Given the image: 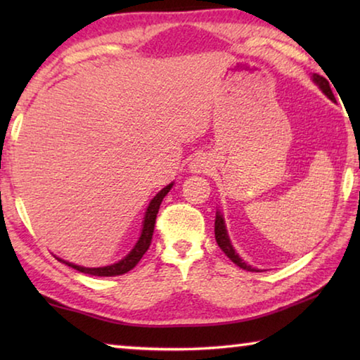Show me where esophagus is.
<instances>
[{
  "mask_svg": "<svg viewBox=\"0 0 360 360\" xmlns=\"http://www.w3.org/2000/svg\"><path fill=\"white\" fill-rule=\"evenodd\" d=\"M208 168H210V162L206 160V157H197L191 163V169L193 173H202V172H206Z\"/></svg>",
  "mask_w": 360,
  "mask_h": 360,
  "instance_id": "1",
  "label": "esophagus"
}]
</instances>
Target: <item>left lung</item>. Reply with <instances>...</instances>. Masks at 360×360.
Here are the masks:
<instances>
[{"instance_id":"obj_1","label":"left lung","mask_w":360,"mask_h":360,"mask_svg":"<svg viewBox=\"0 0 360 360\" xmlns=\"http://www.w3.org/2000/svg\"><path fill=\"white\" fill-rule=\"evenodd\" d=\"M313 81L319 85L322 92H324V94L328 96V98L335 101V96H333V94H332L330 84H328V81H327L326 77H322V76H319V75H313ZM214 233H216V241H217L219 248L222 249V251L225 252V255H227V257H229L231 262H233V264H236L240 268H243V270H248V271H259L257 268H252L251 265H248L246 262H243V260L238 257V254H235V249L231 248L230 240H229V236H227V231H225L224 219H222L221 214H219V212L216 214V221H214Z\"/></svg>"}]
</instances>
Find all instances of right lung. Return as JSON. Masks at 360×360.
Wrapping results in <instances>:
<instances>
[{"instance_id":"1","label":"right lung","mask_w":360,"mask_h":360,"mask_svg":"<svg viewBox=\"0 0 360 360\" xmlns=\"http://www.w3.org/2000/svg\"><path fill=\"white\" fill-rule=\"evenodd\" d=\"M172 187H173V184L163 187L162 191L155 195L154 200H152V202L149 203L148 211H146V216H144V224H143L141 236H139L136 246L131 249V252L127 255V257H124L120 262H117V264L109 265V266H101V268H85V266H79V265H75V264H70V262H65V264L68 265V266H71V268H75V270H77V271L87 273V275H92V276H117V275H124V273L130 271L131 268H135L138 262L141 260V257H143V255L146 254V251H148L149 246H150L152 235H154L155 217H157L158 208H160L163 197H165V195L169 192V188H172Z\"/></svg>"}]
</instances>
